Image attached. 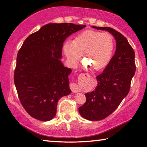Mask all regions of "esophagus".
<instances>
[{"instance_id": "obj_1", "label": "esophagus", "mask_w": 147, "mask_h": 147, "mask_svg": "<svg viewBox=\"0 0 147 147\" xmlns=\"http://www.w3.org/2000/svg\"><path fill=\"white\" fill-rule=\"evenodd\" d=\"M88 76L89 74H81L80 75V76ZM70 88L71 89V91L73 92V93H78V92H80V88H78V86L76 85V84H71V86H70Z\"/></svg>"}]
</instances>
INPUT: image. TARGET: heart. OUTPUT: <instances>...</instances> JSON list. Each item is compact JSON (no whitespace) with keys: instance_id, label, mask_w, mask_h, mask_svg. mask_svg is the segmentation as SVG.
I'll list each match as a JSON object with an SVG mask.
<instances>
[{"instance_id":"b5f03b06","label":"heart","mask_w":147,"mask_h":147,"mask_svg":"<svg viewBox=\"0 0 147 147\" xmlns=\"http://www.w3.org/2000/svg\"><path fill=\"white\" fill-rule=\"evenodd\" d=\"M115 42L108 32L87 30L78 34L72 42L64 43L63 53L71 65L74 66L84 60L94 70L98 71L108 65L112 58Z\"/></svg>"}]
</instances>
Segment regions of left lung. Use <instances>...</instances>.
Returning a JSON list of instances; mask_svg holds the SVG:
<instances>
[{
    "label": "left lung",
    "instance_id": "obj_1",
    "mask_svg": "<svg viewBox=\"0 0 147 147\" xmlns=\"http://www.w3.org/2000/svg\"><path fill=\"white\" fill-rule=\"evenodd\" d=\"M109 32L116 40V51L102 73L96 77L94 91L86 93V102L78 108L80 115L89 121H100L112 113L130 91L135 74V53L123 35L109 27L92 26Z\"/></svg>",
    "mask_w": 147,
    "mask_h": 147
}]
</instances>
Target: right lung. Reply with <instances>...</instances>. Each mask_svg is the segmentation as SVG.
Masks as SVG:
<instances>
[{
    "label": "right lung",
    "mask_w": 147,
    "mask_h": 147,
    "mask_svg": "<svg viewBox=\"0 0 147 147\" xmlns=\"http://www.w3.org/2000/svg\"><path fill=\"white\" fill-rule=\"evenodd\" d=\"M86 26L49 23L27 38L17 56L14 83L22 106L41 121L53 119L59 98L71 93V69L61 61L64 41Z\"/></svg>",
    "instance_id": "add662e5"
}]
</instances>
